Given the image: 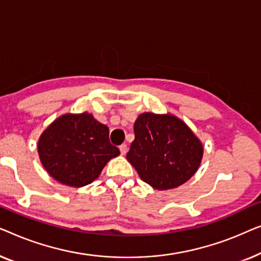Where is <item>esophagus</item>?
Listing matches in <instances>:
<instances>
[{"label":"esophagus","instance_id":"esophagus-1","mask_svg":"<svg viewBox=\"0 0 261 261\" xmlns=\"http://www.w3.org/2000/svg\"><path fill=\"white\" fill-rule=\"evenodd\" d=\"M119 150H120V153H122V155H125V153L127 152V145L125 144V143L119 146Z\"/></svg>","mask_w":261,"mask_h":261}]
</instances>
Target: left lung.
<instances>
[{
    "mask_svg": "<svg viewBox=\"0 0 261 261\" xmlns=\"http://www.w3.org/2000/svg\"><path fill=\"white\" fill-rule=\"evenodd\" d=\"M134 130L126 159L142 181L155 189L176 188L200 167L202 144L181 119L145 112L136 120Z\"/></svg>",
    "mask_w": 261,
    "mask_h": 261,
    "instance_id": "8db88e82",
    "label": "left lung"
}]
</instances>
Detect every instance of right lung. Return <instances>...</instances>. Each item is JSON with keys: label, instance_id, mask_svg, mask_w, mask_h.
I'll list each match as a JSON object with an SVG mask.
<instances>
[{"label": "right lung", "instance_id": "right-lung-1", "mask_svg": "<svg viewBox=\"0 0 261 261\" xmlns=\"http://www.w3.org/2000/svg\"><path fill=\"white\" fill-rule=\"evenodd\" d=\"M38 151L49 175L71 187L90 185L120 153L110 142L109 127L86 112L54 120L40 137Z\"/></svg>", "mask_w": 261, "mask_h": 261}]
</instances>
